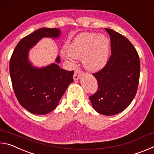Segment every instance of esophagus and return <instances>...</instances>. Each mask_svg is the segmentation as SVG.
Wrapping results in <instances>:
<instances>
[{
	"label": "esophagus",
	"instance_id": "obj_1",
	"mask_svg": "<svg viewBox=\"0 0 154 154\" xmlns=\"http://www.w3.org/2000/svg\"><path fill=\"white\" fill-rule=\"evenodd\" d=\"M83 74V72L82 71V70L80 69H76V71H75L74 75H73V79L75 81L78 80L81 77Z\"/></svg>",
	"mask_w": 154,
	"mask_h": 154
}]
</instances>
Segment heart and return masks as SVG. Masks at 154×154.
I'll list each match as a JSON object with an SVG mask.
<instances>
[{
	"mask_svg": "<svg viewBox=\"0 0 154 154\" xmlns=\"http://www.w3.org/2000/svg\"><path fill=\"white\" fill-rule=\"evenodd\" d=\"M67 53L73 58H83V65L88 71H98L108 60L109 40L105 35L81 33L68 47Z\"/></svg>",
	"mask_w": 154,
	"mask_h": 154,
	"instance_id": "1",
	"label": "heart"
}]
</instances>
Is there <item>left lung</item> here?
Here are the masks:
<instances>
[{
  "instance_id": "1",
  "label": "left lung",
  "mask_w": 154,
  "mask_h": 154,
  "mask_svg": "<svg viewBox=\"0 0 154 154\" xmlns=\"http://www.w3.org/2000/svg\"><path fill=\"white\" fill-rule=\"evenodd\" d=\"M111 55L103 69L93 73L98 82L96 92L90 96L93 108L105 116L126 109L136 95L140 76V60L130 41L109 28Z\"/></svg>"
}]
</instances>
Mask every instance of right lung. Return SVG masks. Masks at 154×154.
<instances>
[{"instance_id": "right-lung-1", "label": "right lung", "mask_w": 154, "mask_h": 154, "mask_svg": "<svg viewBox=\"0 0 154 154\" xmlns=\"http://www.w3.org/2000/svg\"><path fill=\"white\" fill-rule=\"evenodd\" d=\"M58 28H39L22 38L10 59L9 72L15 96L23 107L31 113L45 115L58 105L69 85L73 82L74 71L60 68V58L48 66L37 68L28 60V51L43 37L56 38Z\"/></svg>"}]
</instances>
